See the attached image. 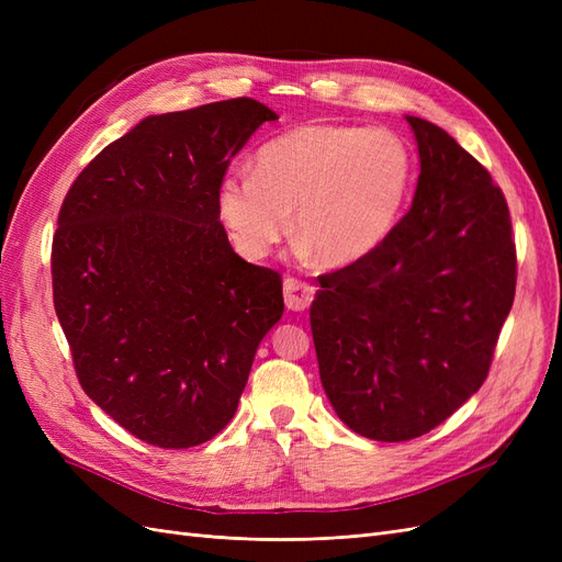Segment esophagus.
Listing matches in <instances>:
<instances>
[{"mask_svg": "<svg viewBox=\"0 0 562 562\" xmlns=\"http://www.w3.org/2000/svg\"><path fill=\"white\" fill-rule=\"evenodd\" d=\"M314 291L316 288L307 281L288 277L283 281V295H285V307L291 312H304L314 300Z\"/></svg>", "mask_w": 562, "mask_h": 562, "instance_id": "34e87169", "label": "esophagus"}]
</instances>
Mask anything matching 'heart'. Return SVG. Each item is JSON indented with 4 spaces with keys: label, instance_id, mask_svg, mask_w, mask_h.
<instances>
[{
    "label": "heart",
    "instance_id": "heart-1",
    "mask_svg": "<svg viewBox=\"0 0 562 562\" xmlns=\"http://www.w3.org/2000/svg\"><path fill=\"white\" fill-rule=\"evenodd\" d=\"M413 182V157L389 128L307 124L262 145L252 173L217 187L220 217L246 258L260 260L295 234L326 267L375 252L394 229Z\"/></svg>",
    "mask_w": 562,
    "mask_h": 562
}]
</instances>
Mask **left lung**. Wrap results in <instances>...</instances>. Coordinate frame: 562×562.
<instances>
[{"label":"left lung","mask_w":562,"mask_h":562,"mask_svg":"<svg viewBox=\"0 0 562 562\" xmlns=\"http://www.w3.org/2000/svg\"><path fill=\"white\" fill-rule=\"evenodd\" d=\"M413 206L366 260L318 277L310 321L323 389L356 434H429L485 382L516 295L504 192L443 128L407 116Z\"/></svg>","instance_id":"1"}]
</instances>
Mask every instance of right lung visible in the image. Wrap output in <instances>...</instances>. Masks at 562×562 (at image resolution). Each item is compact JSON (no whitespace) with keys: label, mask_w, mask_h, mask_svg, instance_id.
I'll return each mask as SVG.
<instances>
[{"label":"right lung","mask_w":562,"mask_h":562,"mask_svg":"<svg viewBox=\"0 0 562 562\" xmlns=\"http://www.w3.org/2000/svg\"><path fill=\"white\" fill-rule=\"evenodd\" d=\"M252 98L147 116L77 176L50 246L54 307L87 396L135 438L201 446L236 413L283 281L236 255L217 187Z\"/></svg>","instance_id":"1"}]
</instances>
